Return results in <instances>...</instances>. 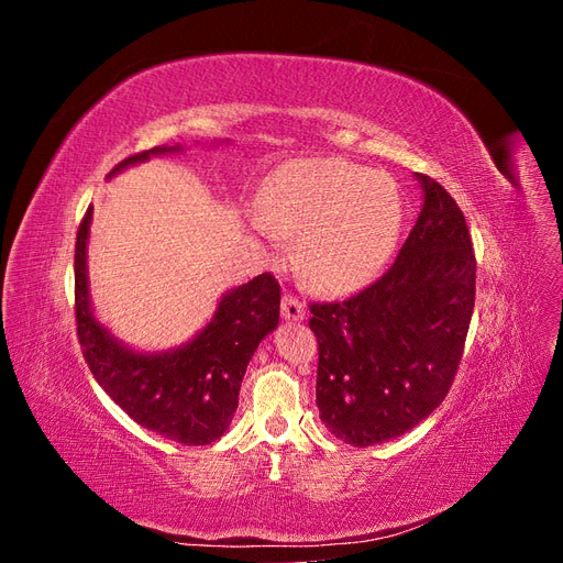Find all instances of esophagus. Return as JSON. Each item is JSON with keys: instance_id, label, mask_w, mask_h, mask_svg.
I'll return each mask as SVG.
<instances>
[{"instance_id": "obj_1", "label": "esophagus", "mask_w": 563, "mask_h": 563, "mask_svg": "<svg viewBox=\"0 0 563 563\" xmlns=\"http://www.w3.org/2000/svg\"><path fill=\"white\" fill-rule=\"evenodd\" d=\"M282 314H284L286 319H294V321L305 319V305H302L296 296L286 294V296L282 298Z\"/></svg>"}]
</instances>
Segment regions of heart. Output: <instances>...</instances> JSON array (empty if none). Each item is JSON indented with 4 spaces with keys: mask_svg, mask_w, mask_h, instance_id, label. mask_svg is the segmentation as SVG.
I'll list each match as a JSON object with an SVG mask.
<instances>
[{
    "mask_svg": "<svg viewBox=\"0 0 563 563\" xmlns=\"http://www.w3.org/2000/svg\"><path fill=\"white\" fill-rule=\"evenodd\" d=\"M263 223L298 236L296 263L319 291L345 294L366 284L395 246L401 218L397 183L345 159H298L261 190Z\"/></svg>",
    "mask_w": 563,
    "mask_h": 563,
    "instance_id": "1",
    "label": "heart"
}]
</instances>
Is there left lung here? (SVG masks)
Instances as JSON below:
<instances>
[{
	"label": "left lung",
	"mask_w": 563,
	"mask_h": 563,
	"mask_svg": "<svg viewBox=\"0 0 563 563\" xmlns=\"http://www.w3.org/2000/svg\"><path fill=\"white\" fill-rule=\"evenodd\" d=\"M416 178L422 209L391 267L345 300L310 302L319 416L362 449L416 428L446 399L474 310L465 216L434 178Z\"/></svg>",
	"instance_id": "left-lung-1"
}]
</instances>
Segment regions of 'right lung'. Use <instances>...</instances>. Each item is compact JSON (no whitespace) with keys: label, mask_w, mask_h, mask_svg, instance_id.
Masks as SVG:
<instances>
[{"label":"right lung","mask_w":563,"mask_h":563,"mask_svg":"<svg viewBox=\"0 0 563 563\" xmlns=\"http://www.w3.org/2000/svg\"><path fill=\"white\" fill-rule=\"evenodd\" d=\"M152 147L119 162L110 176L152 155L180 152ZM91 207L84 213L75 244V319L81 354L110 399L141 428L185 446L211 444L230 428L240 406L246 366L261 340L279 323V282L263 272L228 291L213 319L183 347L143 354L119 343L91 312L87 240Z\"/></svg>","instance_id":"obj_1"}]
</instances>
